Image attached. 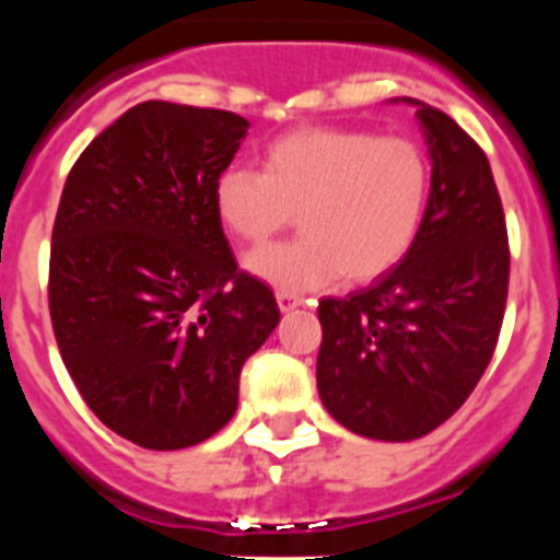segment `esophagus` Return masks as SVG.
I'll return each mask as SVG.
<instances>
[{"mask_svg": "<svg viewBox=\"0 0 560 560\" xmlns=\"http://www.w3.org/2000/svg\"><path fill=\"white\" fill-rule=\"evenodd\" d=\"M303 303H305L303 296L289 294V291H277V305H280V311H283V314H289V311L300 308V305H303Z\"/></svg>", "mask_w": 560, "mask_h": 560, "instance_id": "obj_1", "label": "esophagus"}]
</instances>
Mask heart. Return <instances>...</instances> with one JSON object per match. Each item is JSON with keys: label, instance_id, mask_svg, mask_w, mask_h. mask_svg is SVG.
<instances>
[{"label": "heart", "instance_id": "heart-1", "mask_svg": "<svg viewBox=\"0 0 560 560\" xmlns=\"http://www.w3.org/2000/svg\"><path fill=\"white\" fill-rule=\"evenodd\" d=\"M432 171L415 142L355 128H296L271 142L264 173L232 165L212 185L221 224L260 244L291 224L303 235L255 249L246 269L285 291L368 283L412 249Z\"/></svg>", "mask_w": 560, "mask_h": 560}]
</instances>
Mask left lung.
Returning <instances> with one entry per match:
<instances>
[{
  "mask_svg": "<svg viewBox=\"0 0 560 560\" xmlns=\"http://www.w3.org/2000/svg\"><path fill=\"white\" fill-rule=\"evenodd\" d=\"M432 187L412 249L345 300L319 303L316 389L330 418L370 440L434 432L482 378L508 300V230L482 148L415 97Z\"/></svg>",
  "mask_w": 560,
  "mask_h": 560,
  "instance_id": "1",
  "label": "left lung"
}]
</instances>
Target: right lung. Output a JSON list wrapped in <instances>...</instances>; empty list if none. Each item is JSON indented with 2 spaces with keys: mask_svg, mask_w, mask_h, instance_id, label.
Listing matches in <instances>:
<instances>
[{
  "mask_svg": "<svg viewBox=\"0 0 560 560\" xmlns=\"http://www.w3.org/2000/svg\"><path fill=\"white\" fill-rule=\"evenodd\" d=\"M249 120L145 101L89 142L52 226L49 314L89 409L153 452L196 446L237 409V378L280 323L237 275L212 185Z\"/></svg>",
  "mask_w": 560,
  "mask_h": 560,
  "instance_id": "right-lung-1",
  "label": "right lung"
}]
</instances>
